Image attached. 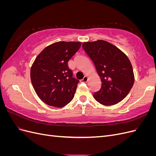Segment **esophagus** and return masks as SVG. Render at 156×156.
<instances>
[{"mask_svg":"<svg viewBox=\"0 0 156 156\" xmlns=\"http://www.w3.org/2000/svg\"><path fill=\"white\" fill-rule=\"evenodd\" d=\"M87 81H88V77L87 76H84L83 77V79L81 80V83H86V82H87Z\"/></svg>","mask_w":156,"mask_h":156,"instance_id":"1","label":"esophagus"}]
</instances>
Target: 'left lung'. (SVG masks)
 Here are the masks:
<instances>
[{
    "label": "left lung",
    "instance_id": "left-lung-1",
    "mask_svg": "<svg viewBox=\"0 0 156 156\" xmlns=\"http://www.w3.org/2000/svg\"><path fill=\"white\" fill-rule=\"evenodd\" d=\"M82 47L93 61L102 83L94 98L104 105L121 101L131 90L135 81L129 58L116 46L104 40L84 42Z\"/></svg>",
    "mask_w": 156,
    "mask_h": 156
}]
</instances>
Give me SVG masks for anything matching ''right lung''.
Here are the masks:
<instances>
[{
	"instance_id": "1",
	"label": "right lung",
	"mask_w": 156,
	"mask_h": 156,
	"mask_svg": "<svg viewBox=\"0 0 156 156\" xmlns=\"http://www.w3.org/2000/svg\"><path fill=\"white\" fill-rule=\"evenodd\" d=\"M81 45L78 41L56 42L37 56L30 69L31 82L46 104L62 107L73 100L79 81L73 77L68 62Z\"/></svg>"
}]
</instances>
